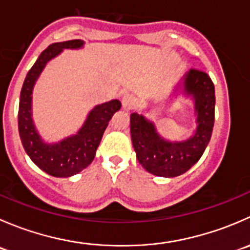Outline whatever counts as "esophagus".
Wrapping results in <instances>:
<instances>
[{"label": "esophagus", "mask_w": 250, "mask_h": 250, "mask_svg": "<svg viewBox=\"0 0 250 250\" xmlns=\"http://www.w3.org/2000/svg\"><path fill=\"white\" fill-rule=\"evenodd\" d=\"M122 106L125 110H132L137 106V98L130 93L123 95L122 98Z\"/></svg>", "instance_id": "1"}]
</instances>
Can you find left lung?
Here are the masks:
<instances>
[{
	"label": "left lung",
	"instance_id": "1",
	"mask_svg": "<svg viewBox=\"0 0 250 250\" xmlns=\"http://www.w3.org/2000/svg\"><path fill=\"white\" fill-rule=\"evenodd\" d=\"M193 100L196 130L184 141L166 140L157 133L155 125L143 115H130V135L139 163L148 173L174 178L188 172L203 155L214 127L215 89L213 81L201 70L192 69L175 87Z\"/></svg>",
	"mask_w": 250,
	"mask_h": 250
}]
</instances>
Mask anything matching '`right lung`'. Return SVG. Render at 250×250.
Segmentation results:
<instances>
[{
	"instance_id": "1",
	"label": "right lung",
	"mask_w": 250,
	"mask_h": 250,
	"mask_svg": "<svg viewBox=\"0 0 250 250\" xmlns=\"http://www.w3.org/2000/svg\"><path fill=\"white\" fill-rule=\"evenodd\" d=\"M83 44L82 40H71L48 46L27 72L20 92L18 128L24 150L40 169L57 178L75 175L93 162L110 120L121 109V103L117 99L97 105L89 111L87 120L76 134L58 143H44L37 132L32 120V89L37 78L47 62L62 50L78 49Z\"/></svg>"
}]
</instances>
